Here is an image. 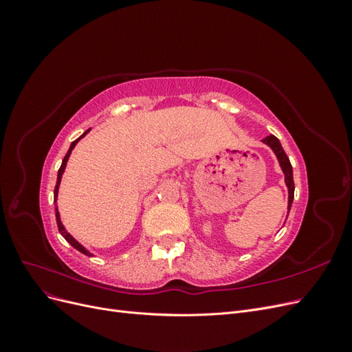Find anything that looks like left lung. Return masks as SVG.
Masks as SVG:
<instances>
[{
  "label": "left lung",
  "instance_id": "1",
  "mask_svg": "<svg viewBox=\"0 0 352 352\" xmlns=\"http://www.w3.org/2000/svg\"><path fill=\"white\" fill-rule=\"evenodd\" d=\"M263 144L267 145L270 150L274 153L276 158H278L279 166L282 168V172L285 175V185L287 188V214H289L291 207H292V201H294V190H295V185H294V172H292V166L289 158H287L286 153L283 151L280 141L276 138L274 135L265 136L264 140H261ZM287 217V216H286ZM286 221V220H285Z\"/></svg>",
  "mask_w": 352,
  "mask_h": 352
}]
</instances>
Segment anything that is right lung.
<instances>
[{
    "label": "right lung",
    "instance_id": "obj_1",
    "mask_svg": "<svg viewBox=\"0 0 352 352\" xmlns=\"http://www.w3.org/2000/svg\"><path fill=\"white\" fill-rule=\"evenodd\" d=\"M91 129H88V131H85L76 141H73L72 144H70V148H69V151H67V154L65 155V158H63V163H61V166H60V168H58V175H57V184H56V189H54V202H56V219H57V226H58V230H60V233H61V236L65 238L73 248H76L78 251H80L82 254H85V255H88V257H94V254L92 252H89L87 248L83 247V245L80 243V242H78L76 239H74L70 233L66 230V228H65V225H63L61 223V217H60V212H58V207H57V197H58V188H60V184H61V177H63V173H65V170H66V166H67V162H69V157H70V154H72V151H73V148L78 145V142L82 140V138L87 135L88 132H89Z\"/></svg>",
    "mask_w": 352,
    "mask_h": 352
}]
</instances>
